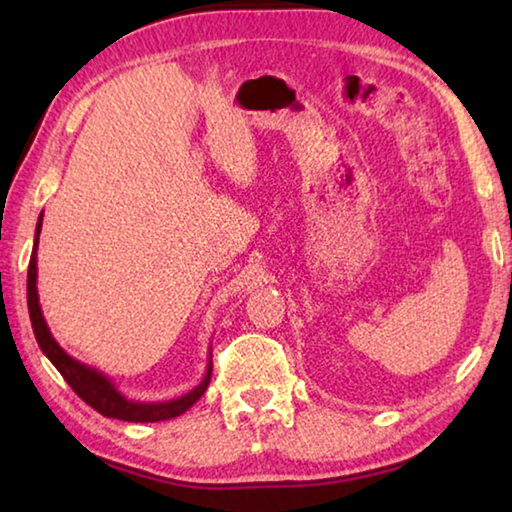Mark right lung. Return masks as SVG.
Listing matches in <instances>:
<instances>
[{"label": "right lung", "mask_w": 512, "mask_h": 512, "mask_svg": "<svg viewBox=\"0 0 512 512\" xmlns=\"http://www.w3.org/2000/svg\"><path fill=\"white\" fill-rule=\"evenodd\" d=\"M40 230H42V214L38 216L36 225V239H33V253L29 262V275H27V300H29V316L33 325V334H36V341L40 350L45 352V357L54 363L56 370L65 377V381L72 386V391L81 397L85 404H90L94 411H99L106 418L115 420H126V422H160V420H171L176 415H183L189 406H194L201 395L207 391L212 379V352L210 361H207L205 377L201 384L192 391L176 397V400L169 402H137L128 400V397L119 391V388L112 384V379L103 375L101 370L88 366L79 359L69 357V354L60 348L58 341L51 336L49 325L45 316H42L40 298H38V241H40Z\"/></svg>", "instance_id": "1"}]
</instances>
